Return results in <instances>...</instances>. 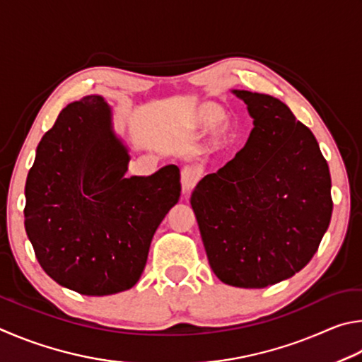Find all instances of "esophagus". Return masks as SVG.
<instances>
[{"label":"esophagus","mask_w":362,"mask_h":362,"mask_svg":"<svg viewBox=\"0 0 362 362\" xmlns=\"http://www.w3.org/2000/svg\"><path fill=\"white\" fill-rule=\"evenodd\" d=\"M199 180V173L191 167H185L181 170V189L182 194H189L194 189V186L197 185Z\"/></svg>","instance_id":"esophagus-1"}]
</instances>
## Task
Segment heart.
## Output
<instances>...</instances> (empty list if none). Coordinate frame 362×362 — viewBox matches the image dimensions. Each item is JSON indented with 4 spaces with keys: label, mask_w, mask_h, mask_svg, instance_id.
Segmentation results:
<instances>
[{
    "label": "heart",
    "mask_w": 362,
    "mask_h": 362,
    "mask_svg": "<svg viewBox=\"0 0 362 362\" xmlns=\"http://www.w3.org/2000/svg\"><path fill=\"white\" fill-rule=\"evenodd\" d=\"M224 114L223 107L214 101H202L189 110L186 124L194 132H205L214 127L211 143L221 149L237 136V124L232 119H224Z\"/></svg>",
    "instance_id": "1"
}]
</instances>
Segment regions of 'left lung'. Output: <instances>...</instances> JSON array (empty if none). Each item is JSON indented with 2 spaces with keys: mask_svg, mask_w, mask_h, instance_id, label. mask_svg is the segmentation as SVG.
<instances>
[{
  "mask_svg": "<svg viewBox=\"0 0 362 362\" xmlns=\"http://www.w3.org/2000/svg\"><path fill=\"white\" fill-rule=\"evenodd\" d=\"M255 119L235 158L195 186L191 205L221 281L265 288L302 270L332 216L331 173L318 141L275 97L232 90Z\"/></svg>",
  "mask_w": 362,
  "mask_h": 362,
  "instance_id": "1",
  "label": "left lung"
}]
</instances>
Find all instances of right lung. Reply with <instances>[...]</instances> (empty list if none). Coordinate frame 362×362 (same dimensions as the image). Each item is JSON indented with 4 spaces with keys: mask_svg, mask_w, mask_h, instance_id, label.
Returning <instances> with one entry per match:
<instances>
[{
    "mask_svg": "<svg viewBox=\"0 0 362 362\" xmlns=\"http://www.w3.org/2000/svg\"><path fill=\"white\" fill-rule=\"evenodd\" d=\"M129 149L103 97L73 101L36 148L25 230L42 270L84 296L133 288L158 224L181 195L180 168L127 177Z\"/></svg>",
    "mask_w": 362,
    "mask_h": 362,
    "instance_id": "add662e5",
    "label": "right lung"
}]
</instances>
